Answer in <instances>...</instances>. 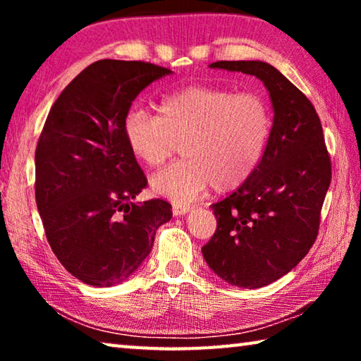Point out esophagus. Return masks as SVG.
Returning a JSON list of instances; mask_svg holds the SVG:
<instances>
[{
	"label": "esophagus",
	"instance_id": "34e87169",
	"mask_svg": "<svg viewBox=\"0 0 361 361\" xmlns=\"http://www.w3.org/2000/svg\"><path fill=\"white\" fill-rule=\"evenodd\" d=\"M192 207L188 205V204H173V215L175 216H183L186 215V213L191 212Z\"/></svg>",
	"mask_w": 361,
	"mask_h": 361
}]
</instances>
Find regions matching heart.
<instances>
[{
	"instance_id": "b5f03b06",
	"label": "heart",
	"mask_w": 361,
	"mask_h": 361,
	"mask_svg": "<svg viewBox=\"0 0 361 361\" xmlns=\"http://www.w3.org/2000/svg\"><path fill=\"white\" fill-rule=\"evenodd\" d=\"M271 118L258 95L189 85L164 97L159 116L130 109L124 138L146 167L162 166L181 145L183 159L151 178L156 194L173 202L197 199L209 186L229 191L245 183L264 152Z\"/></svg>"
}]
</instances>
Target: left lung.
Wrapping results in <instances>:
<instances>
[{
    "instance_id": "1",
    "label": "left lung",
    "mask_w": 361,
    "mask_h": 361,
    "mask_svg": "<svg viewBox=\"0 0 361 361\" xmlns=\"http://www.w3.org/2000/svg\"><path fill=\"white\" fill-rule=\"evenodd\" d=\"M209 66L256 76L272 103V129L258 167L212 205L218 226L202 247L207 264L224 282L261 288L288 274L314 245L331 162L314 105L277 68L259 60Z\"/></svg>"
}]
</instances>
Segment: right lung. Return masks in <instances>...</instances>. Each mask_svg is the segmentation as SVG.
<instances>
[{
  "instance_id": "add662e5",
  "label": "right lung",
  "mask_w": 361,
  "mask_h": 361,
  "mask_svg": "<svg viewBox=\"0 0 361 361\" xmlns=\"http://www.w3.org/2000/svg\"><path fill=\"white\" fill-rule=\"evenodd\" d=\"M173 71L145 62L99 60L54 103L35 152L36 205L52 252L81 282L113 286L149 255L170 221L162 199L133 204L146 176L124 138L137 95Z\"/></svg>"
}]
</instances>
